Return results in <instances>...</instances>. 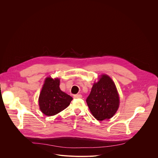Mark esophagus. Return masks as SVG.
<instances>
[{
    "instance_id": "obj_1",
    "label": "esophagus",
    "mask_w": 158,
    "mask_h": 158,
    "mask_svg": "<svg viewBox=\"0 0 158 158\" xmlns=\"http://www.w3.org/2000/svg\"><path fill=\"white\" fill-rule=\"evenodd\" d=\"M82 95L81 94H76L74 96V98H76V99H78V98H82Z\"/></svg>"
}]
</instances>
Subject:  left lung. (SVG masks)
I'll use <instances>...</instances> for the list:
<instances>
[{"label":"left lung","instance_id":"obj_1","mask_svg":"<svg viewBox=\"0 0 158 158\" xmlns=\"http://www.w3.org/2000/svg\"><path fill=\"white\" fill-rule=\"evenodd\" d=\"M93 116L98 121L113 116L119 106V97L114 82L107 75L102 74L98 82L93 84L86 99Z\"/></svg>","mask_w":158,"mask_h":158}]
</instances>
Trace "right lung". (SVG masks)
<instances>
[{
	"instance_id": "add662e5",
	"label": "right lung",
	"mask_w": 158,
	"mask_h": 158,
	"mask_svg": "<svg viewBox=\"0 0 158 158\" xmlns=\"http://www.w3.org/2000/svg\"><path fill=\"white\" fill-rule=\"evenodd\" d=\"M60 80L47 77L39 98V105L43 114L51 116L68 107L73 98L62 92L59 87Z\"/></svg>"
}]
</instances>
